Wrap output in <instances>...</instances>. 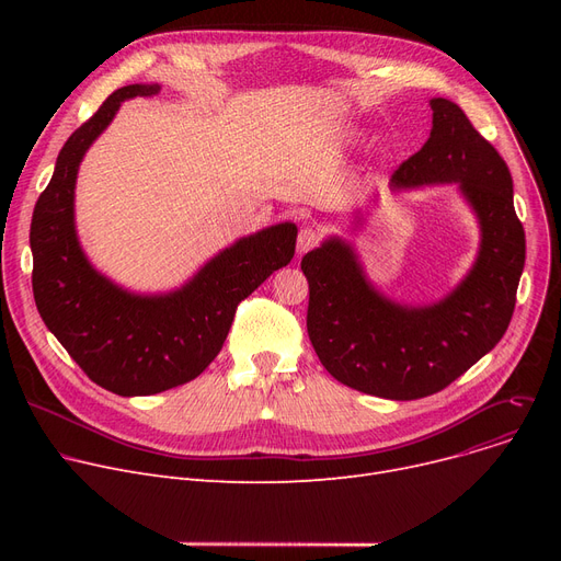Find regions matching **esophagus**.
<instances>
[{
    "label": "esophagus",
    "mask_w": 561,
    "mask_h": 561,
    "mask_svg": "<svg viewBox=\"0 0 561 561\" xmlns=\"http://www.w3.org/2000/svg\"><path fill=\"white\" fill-rule=\"evenodd\" d=\"M318 243H320V231L316 227L307 225V227L300 229V233H298V252L300 254L313 250Z\"/></svg>",
    "instance_id": "obj_1"
}]
</instances>
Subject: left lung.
<instances>
[{
	"mask_svg": "<svg viewBox=\"0 0 561 561\" xmlns=\"http://www.w3.org/2000/svg\"><path fill=\"white\" fill-rule=\"evenodd\" d=\"M430 106V138L391 186L459 184L482 231L473 271L440 302L404 307L370 286L341 239L302 256L307 332L320 364L341 385L389 400L438 393L493 350L510 328L525 265L507 163L455 102L434 98Z\"/></svg>",
	"mask_w": 561,
	"mask_h": 561,
	"instance_id": "left-lung-1",
	"label": "left lung"
}]
</instances>
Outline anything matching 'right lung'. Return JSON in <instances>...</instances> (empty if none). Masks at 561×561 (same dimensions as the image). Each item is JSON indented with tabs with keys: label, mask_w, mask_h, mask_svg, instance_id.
Segmentation results:
<instances>
[{
	"label": "right lung",
	"mask_w": 561,
	"mask_h": 561,
	"mask_svg": "<svg viewBox=\"0 0 561 561\" xmlns=\"http://www.w3.org/2000/svg\"><path fill=\"white\" fill-rule=\"evenodd\" d=\"M157 93V83L117 88L66 140L28 231L34 300L47 330L95 385L125 398L195 379L218 357L236 307L290 263L298 239L293 222L245 236L165 296H136L88 263L75 231L79 163L121 102Z\"/></svg>",
	"instance_id": "add662e5"
}]
</instances>
